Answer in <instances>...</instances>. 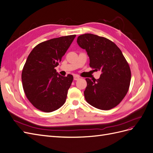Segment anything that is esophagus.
Segmentation results:
<instances>
[{
    "label": "esophagus",
    "instance_id": "esophagus-1",
    "mask_svg": "<svg viewBox=\"0 0 153 153\" xmlns=\"http://www.w3.org/2000/svg\"><path fill=\"white\" fill-rule=\"evenodd\" d=\"M73 79H74V80H78L80 79V77L78 75H75L73 76Z\"/></svg>",
    "mask_w": 153,
    "mask_h": 153
}]
</instances>
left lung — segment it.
<instances>
[{"instance_id": "left-lung-1", "label": "left lung", "mask_w": 153, "mask_h": 153, "mask_svg": "<svg viewBox=\"0 0 153 153\" xmlns=\"http://www.w3.org/2000/svg\"><path fill=\"white\" fill-rule=\"evenodd\" d=\"M77 43L87 52L90 67L101 71L99 79H85L87 102L100 110L114 108L126 95L131 80L130 68L121 50L112 41L92 34L79 36Z\"/></svg>"}]
</instances>
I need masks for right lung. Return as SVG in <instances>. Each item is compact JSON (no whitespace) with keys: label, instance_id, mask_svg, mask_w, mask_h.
<instances>
[{"label":"right lung","instance_id":"add662e5","mask_svg":"<svg viewBox=\"0 0 153 153\" xmlns=\"http://www.w3.org/2000/svg\"><path fill=\"white\" fill-rule=\"evenodd\" d=\"M75 37L69 35L44 41L27 57L22 73V85L27 99L37 109L51 112L65 103L73 76L60 75L55 68Z\"/></svg>","mask_w":153,"mask_h":153}]
</instances>
